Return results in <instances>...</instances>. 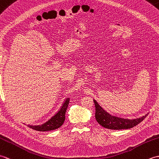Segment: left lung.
Wrapping results in <instances>:
<instances>
[{"instance_id": "left-lung-1", "label": "left lung", "mask_w": 159, "mask_h": 159, "mask_svg": "<svg viewBox=\"0 0 159 159\" xmlns=\"http://www.w3.org/2000/svg\"><path fill=\"white\" fill-rule=\"evenodd\" d=\"M93 102L95 104L96 107L95 117L96 121L101 126L108 129L122 130L131 128L141 122L148 116V114H146L142 117L134 120L117 117L108 113L99 105L95 100H93Z\"/></svg>"}]
</instances>
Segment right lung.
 Wrapping results in <instances>:
<instances>
[{
    "instance_id": "obj_1",
    "label": "right lung",
    "mask_w": 159,
    "mask_h": 159,
    "mask_svg": "<svg viewBox=\"0 0 159 159\" xmlns=\"http://www.w3.org/2000/svg\"><path fill=\"white\" fill-rule=\"evenodd\" d=\"M69 102L70 98H67L65 100V102H63V105L61 107V109H59L58 112L44 124H43L42 125H38V126L28 125V126L32 128L33 130L38 131H49L57 129V128H59V127L62 126L64 121H65L66 112L67 108L68 107Z\"/></svg>"
}]
</instances>
